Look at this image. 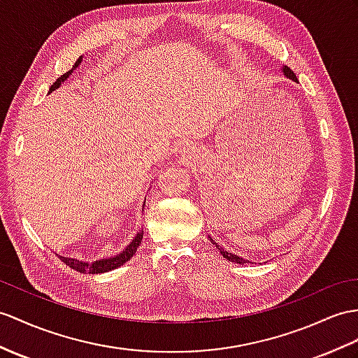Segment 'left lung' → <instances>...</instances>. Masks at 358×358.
Instances as JSON below:
<instances>
[{
  "label": "left lung",
  "instance_id": "obj_1",
  "mask_svg": "<svg viewBox=\"0 0 358 358\" xmlns=\"http://www.w3.org/2000/svg\"><path fill=\"white\" fill-rule=\"evenodd\" d=\"M284 74L289 77V78H292V80H294V82H298V78H296V74L292 71V69L289 68V66H284ZM213 245H215V248L220 250V254L226 258V259H229V261H232V263H238V264H245V263H249L248 259H243V258H240V257H237V255H234V254H231L229 250H224L223 248H220L219 245H217L215 241H213Z\"/></svg>",
  "mask_w": 358,
  "mask_h": 358
}]
</instances>
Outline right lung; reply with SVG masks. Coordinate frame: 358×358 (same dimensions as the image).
<instances>
[{
  "mask_svg": "<svg viewBox=\"0 0 358 358\" xmlns=\"http://www.w3.org/2000/svg\"><path fill=\"white\" fill-rule=\"evenodd\" d=\"M80 62H82V57H78L76 60L74 68H77ZM69 74H71V71H66L65 74L60 76L53 83V86L50 88V92L57 90L60 83L66 80V77H69ZM141 240H143V232H139V234H136V237L132 240V243H130V245L123 252H121V254H118L113 258H103L100 261H92V263H86V261H78V259L68 258V257H60V259H62L66 266L77 270V272H80V273H104V272H109V270H113V268H117L120 266H123L124 263H127V261L135 255L138 246L141 245Z\"/></svg>",
  "mask_w": 358,
  "mask_h": 358,
  "instance_id": "right-lung-1",
  "label": "right lung"
}]
</instances>
